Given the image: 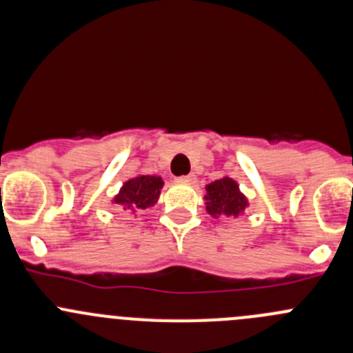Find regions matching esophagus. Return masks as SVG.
Here are the masks:
<instances>
[{
  "instance_id": "esophagus-1",
  "label": "esophagus",
  "mask_w": 353,
  "mask_h": 353,
  "mask_svg": "<svg viewBox=\"0 0 353 353\" xmlns=\"http://www.w3.org/2000/svg\"><path fill=\"white\" fill-rule=\"evenodd\" d=\"M177 181H179V183H184V184H194L196 183V176H194V174H188V176L177 177Z\"/></svg>"
}]
</instances>
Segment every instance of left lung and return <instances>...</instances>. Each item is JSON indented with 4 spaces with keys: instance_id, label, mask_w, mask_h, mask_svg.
Wrapping results in <instances>:
<instances>
[{
    "instance_id": "left-lung-1",
    "label": "left lung",
    "mask_w": 353,
    "mask_h": 353,
    "mask_svg": "<svg viewBox=\"0 0 353 353\" xmlns=\"http://www.w3.org/2000/svg\"><path fill=\"white\" fill-rule=\"evenodd\" d=\"M206 210L210 215H225V216H239L243 215L248 199L239 191L236 181L230 177L215 181V183L206 186Z\"/></svg>"
}]
</instances>
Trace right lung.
I'll return each instance as SVG.
<instances>
[{"label": "right lung", "instance_id": "add662e5", "mask_svg": "<svg viewBox=\"0 0 353 353\" xmlns=\"http://www.w3.org/2000/svg\"><path fill=\"white\" fill-rule=\"evenodd\" d=\"M163 181L157 176H138L123 184L114 203L124 210H145L154 206L160 196Z\"/></svg>", "mask_w": 353, "mask_h": 353}]
</instances>
